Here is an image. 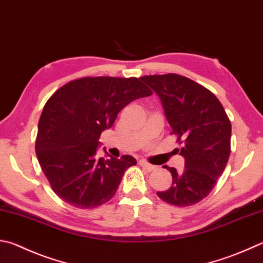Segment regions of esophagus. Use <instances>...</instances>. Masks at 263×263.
<instances>
[{"label": "esophagus", "instance_id": "1", "mask_svg": "<svg viewBox=\"0 0 263 263\" xmlns=\"http://www.w3.org/2000/svg\"><path fill=\"white\" fill-rule=\"evenodd\" d=\"M139 164L142 166V168H144L145 170H147V171H153V170H155V165H153V164H151V163H148V162H146V161H140L139 162Z\"/></svg>", "mask_w": 263, "mask_h": 263}]
</instances>
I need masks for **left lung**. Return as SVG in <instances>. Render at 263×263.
<instances>
[{
    "label": "left lung",
    "mask_w": 263,
    "mask_h": 263,
    "mask_svg": "<svg viewBox=\"0 0 263 263\" xmlns=\"http://www.w3.org/2000/svg\"><path fill=\"white\" fill-rule=\"evenodd\" d=\"M141 80L160 97L171 135L180 145L176 151L185 159L181 171L164 165L173 184L156 194L174 206H192L211 193L226 169L231 152L230 119L211 90L187 77L166 73Z\"/></svg>",
    "instance_id": "obj_1"
}]
</instances>
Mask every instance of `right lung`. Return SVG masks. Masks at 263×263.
<instances>
[{"instance_id": "obj_1", "label": "right lung", "mask_w": 263, "mask_h": 263, "mask_svg": "<svg viewBox=\"0 0 263 263\" xmlns=\"http://www.w3.org/2000/svg\"><path fill=\"white\" fill-rule=\"evenodd\" d=\"M140 79H74L46 102L35 153L51 190L71 206H102L115 195L125 170L137 164L130 155L104 160L97 151L101 132L112 126L118 112L133 100L153 94Z\"/></svg>"}]
</instances>
